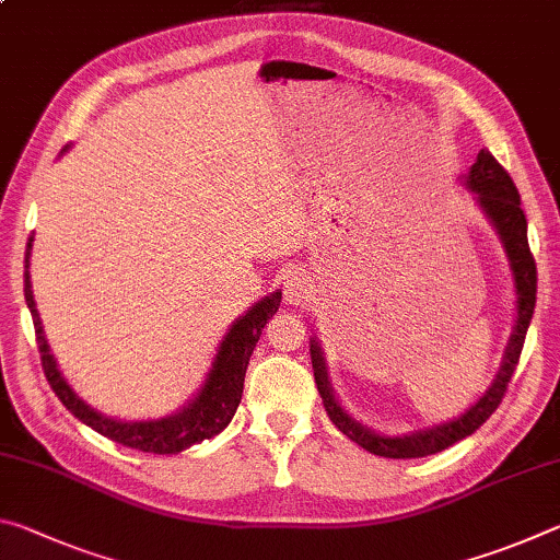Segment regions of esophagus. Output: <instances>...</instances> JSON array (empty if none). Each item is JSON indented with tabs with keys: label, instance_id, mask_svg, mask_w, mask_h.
<instances>
[{
	"label": "esophagus",
	"instance_id": "esophagus-1",
	"mask_svg": "<svg viewBox=\"0 0 560 560\" xmlns=\"http://www.w3.org/2000/svg\"><path fill=\"white\" fill-rule=\"evenodd\" d=\"M311 289H314V283L306 277L303 271H289L287 279H283V299L287 303H303L308 299Z\"/></svg>",
	"mask_w": 560,
	"mask_h": 560
}]
</instances>
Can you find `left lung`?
<instances>
[{
  "label": "left lung",
  "mask_w": 560,
  "mask_h": 560,
  "mask_svg": "<svg viewBox=\"0 0 560 560\" xmlns=\"http://www.w3.org/2000/svg\"><path fill=\"white\" fill-rule=\"evenodd\" d=\"M464 185L477 195L479 207L485 210L489 222L494 224V230L499 232L501 244H504L506 257L511 264V273H514V281H516L514 334L509 338L506 355H504V363H501L497 381L491 383L489 390L479 397L477 405H471L467 412L459 415L457 420L452 422L434 424V428L422 430V432L402 434V438H385V434H377L373 430L363 428V424L355 422L353 417L338 405L334 390H330L324 353H320L318 340H311V363H314L316 387L320 393V400H324L330 422H334L346 438L360 444L363 450L377 454V457H390V459L428 457V454H438L442 450L452 447L454 442H459L477 432L481 424L497 412L501 400H504L511 375H514L521 350H524L526 330L536 306V261H534V254L528 249L526 214L521 210L518 189L514 185V179H511L506 170L497 163V158L491 155L489 150H479L477 163L469 167L467 177H464Z\"/></svg>",
  "instance_id": "left-lung-1"
}]
</instances>
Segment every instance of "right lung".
I'll use <instances>...</instances> for the list:
<instances>
[{"label": "right lung", "instance_id": "obj_1", "mask_svg": "<svg viewBox=\"0 0 560 560\" xmlns=\"http://www.w3.org/2000/svg\"><path fill=\"white\" fill-rule=\"evenodd\" d=\"M32 242L34 236H30V244H26L24 269H30ZM24 299L34 318L36 343H39L44 375L46 381H49L56 397L66 405V410H69L73 417H79L83 424H89L91 430L103 434V438L122 444V447L150 452V454H177L187 447H192L197 442L214 438V434H220L226 424L232 422L236 407L242 402L246 365H249L254 348L259 343L261 328L267 326V320L279 311L281 291L261 299L257 306H252L242 318L234 320L230 334L224 336L220 350H217L212 371L207 375L202 390L197 393L192 402L175 415L160 417V420H148V422L110 420V417L96 412L93 407L83 402L81 397L71 390L69 383L63 381L59 368H56L54 355L49 353V343H46L44 338L39 311H36V303H34L30 271H24Z\"/></svg>", "mask_w": 560, "mask_h": 560}]
</instances>
